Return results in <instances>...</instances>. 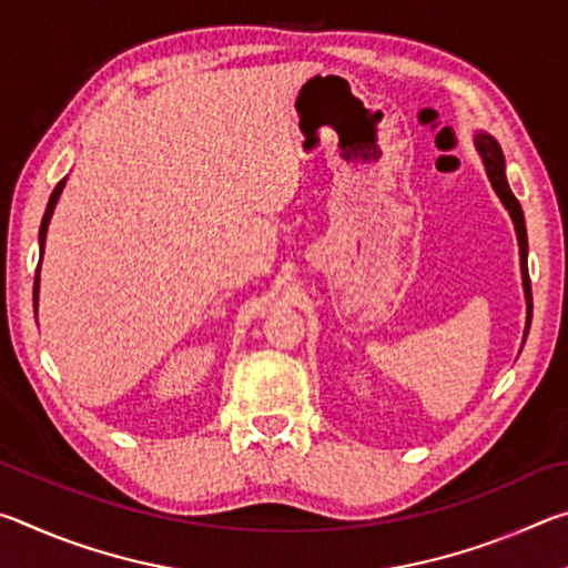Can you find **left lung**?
I'll list each match as a JSON object with an SVG mask.
<instances>
[{
	"label": "left lung",
	"instance_id": "8db88e82",
	"mask_svg": "<svg viewBox=\"0 0 568 568\" xmlns=\"http://www.w3.org/2000/svg\"><path fill=\"white\" fill-rule=\"evenodd\" d=\"M478 152L484 158V165L488 178H491V185L496 190V195L501 197V203L506 205L508 213H511V220L516 225V235H518V247H521V273H524V291H526V301H528V325H531V281H528V267H526V253H528V243H526V223H524V213L518 200L514 197L511 187L506 182V162H504V152L498 148V142L488 134H478ZM526 325V328H528Z\"/></svg>",
	"mask_w": 568,
	"mask_h": 568
}]
</instances>
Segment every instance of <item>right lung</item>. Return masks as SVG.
Returning <instances> with one entry per match:
<instances>
[{"label":"right lung","instance_id":"obj_1","mask_svg":"<svg viewBox=\"0 0 568 568\" xmlns=\"http://www.w3.org/2000/svg\"><path fill=\"white\" fill-rule=\"evenodd\" d=\"M64 182H67V178H62L60 182H57V187L52 190V195H50V203H47L44 217H42V225H40V247H44L47 225H50V217H52V213H54V205H57V200H60V192H62V187H64ZM37 283H40V277H34V303H37Z\"/></svg>","mask_w":568,"mask_h":568}]
</instances>
